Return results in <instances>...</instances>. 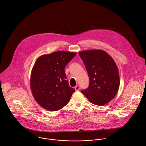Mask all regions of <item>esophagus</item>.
Returning a JSON list of instances; mask_svg holds the SVG:
<instances>
[{"instance_id":"34e87169","label":"esophagus","mask_w":146,"mask_h":146,"mask_svg":"<svg viewBox=\"0 0 146 146\" xmlns=\"http://www.w3.org/2000/svg\"><path fill=\"white\" fill-rule=\"evenodd\" d=\"M74 89L76 91H78L80 89V86L79 85H76L75 87H74Z\"/></svg>"}]
</instances>
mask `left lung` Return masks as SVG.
Wrapping results in <instances>:
<instances>
[{
  "label": "left lung",
  "instance_id": "obj_1",
  "mask_svg": "<svg viewBox=\"0 0 146 146\" xmlns=\"http://www.w3.org/2000/svg\"><path fill=\"white\" fill-rule=\"evenodd\" d=\"M86 69L89 85L81 90L89 101L103 106L116 95L120 85L117 66L113 58L102 50H89L78 52Z\"/></svg>",
  "mask_w": 146,
  "mask_h": 146
}]
</instances>
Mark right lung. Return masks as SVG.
Wrapping results in <instances>:
<instances>
[{"label": "right lung", "instance_id": "obj_1", "mask_svg": "<svg viewBox=\"0 0 146 146\" xmlns=\"http://www.w3.org/2000/svg\"><path fill=\"white\" fill-rule=\"evenodd\" d=\"M76 54L58 51L42 55L36 60L31 73L30 87L34 99L43 108L58 111L69 102L75 89L69 85L65 68Z\"/></svg>", "mask_w": 146, "mask_h": 146}]
</instances>
